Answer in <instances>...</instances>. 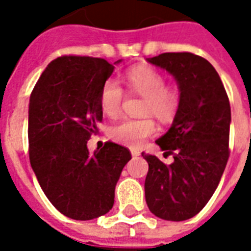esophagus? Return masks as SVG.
Here are the masks:
<instances>
[{"label": "esophagus", "mask_w": 251, "mask_h": 251, "mask_svg": "<svg viewBox=\"0 0 251 251\" xmlns=\"http://www.w3.org/2000/svg\"><path fill=\"white\" fill-rule=\"evenodd\" d=\"M139 155H141V152H139V151H137V150H131V156L137 157V156H139Z\"/></svg>", "instance_id": "1"}]
</instances>
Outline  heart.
Listing matches in <instances>:
<instances>
[{
    "label": "heart",
    "mask_w": 251,
    "mask_h": 251,
    "mask_svg": "<svg viewBox=\"0 0 251 251\" xmlns=\"http://www.w3.org/2000/svg\"><path fill=\"white\" fill-rule=\"evenodd\" d=\"M127 90L146 99L143 114H152L161 122H171L179 106V92L173 87H167L165 76L151 66H137L126 73ZM124 91L113 79L102 84L99 102L102 113L116 118L121 113ZM156 133L152 120H125L110 129V138L130 147H139L146 138Z\"/></svg>",
    "instance_id": "obj_1"
}]
</instances>
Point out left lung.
I'll return each mask as SVG.
<instances>
[{
    "label": "left lung",
    "instance_id": "left-lung-1",
    "mask_svg": "<svg viewBox=\"0 0 251 251\" xmlns=\"http://www.w3.org/2000/svg\"><path fill=\"white\" fill-rule=\"evenodd\" d=\"M177 82L179 106L172 126L156 141L173 163L142 153L149 163L145 194L150 211L171 222L193 218L216 190L229 157L230 105L215 68L193 53L147 58Z\"/></svg>",
    "mask_w": 251,
    "mask_h": 251
}]
</instances>
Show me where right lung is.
Segmentation results:
<instances>
[{
    "instance_id": "right-lung-1",
    "label": "right lung",
    "mask_w": 251,
    "mask_h": 251,
    "mask_svg": "<svg viewBox=\"0 0 251 251\" xmlns=\"http://www.w3.org/2000/svg\"><path fill=\"white\" fill-rule=\"evenodd\" d=\"M113 69L102 58L58 57L29 98V163L47 198L74 220L109 212L116 183L131 159L129 150L113 142L92 153L87 149L102 121L99 96Z\"/></svg>"
}]
</instances>
